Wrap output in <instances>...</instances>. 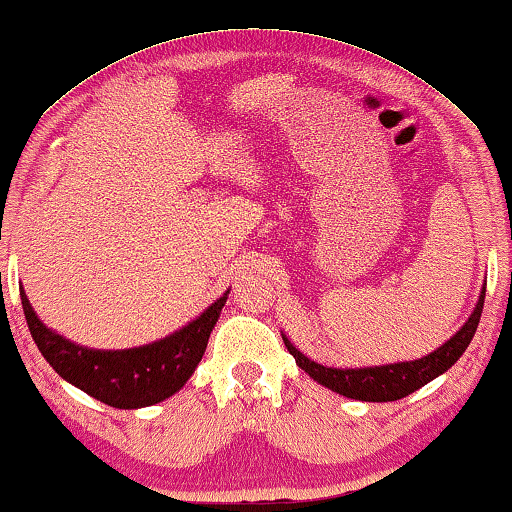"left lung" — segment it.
Wrapping results in <instances>:
<instances>
[{
    "instance_id": "8db88e82",
    "label": "left lung",
    "mask_w": 512,
    "mask_h": 512,
    "mask_svg": "<svg viewBox=\"0 0 512 512\" xmlns=\"http://www.w3.org/2000/svg\"><path fill=\"white\" fill-rule=\"evenodd\" d=\"M485 300V287L481 289V296L476 300V307L469 314V319L456 330V335L435 348L433 353L424 355L417 360L405 362H392V364H378V367H323V364L314 362L298 351V348L289 342L287 335H282L287 351L294 355L296 364L303 369L307 376L314 378L316 383L332 389V392L346 396V399L355 401H369V403H387L399 401L403 396L417 392L419 387L431 383L444 371H449L453 364L460 360V355L467 351L469 342H472L474 332L478 328L483 312Z\"/></svg>"
}]
</instances>
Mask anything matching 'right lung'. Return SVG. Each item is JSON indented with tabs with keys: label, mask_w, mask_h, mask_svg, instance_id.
<instances>
[{
	"label": "right lung",
	"mask_w": 512,
	"mask_h": 512,
	"mask_svg": "<svg viewBox=\"0 0 512 512\" xmlns=\"http://www.w3.org/2000/svg\"><path fill=\"white\" fill-rule=\"evenodd\" d=\"M227 294L230 289L173 335L120 351L70 342L38 319L24 289H20V300L38 351L63 380L111 408L139 410L170 399L193 376L205 355L209 335L221 316Z\"/></svg>",
	"instance_id": "obj_1"
}]
</instances>
